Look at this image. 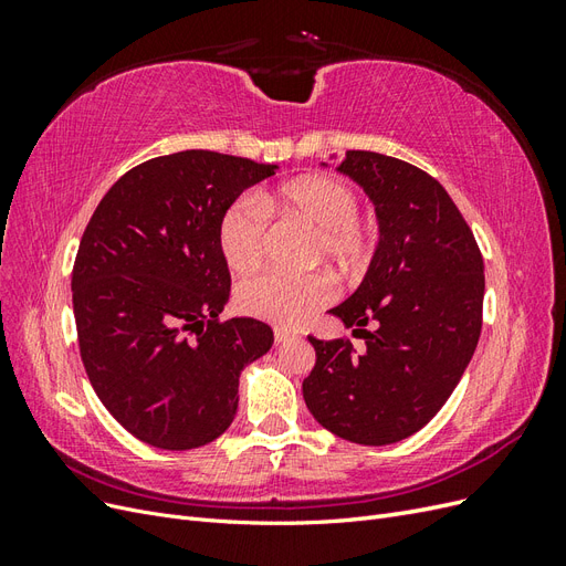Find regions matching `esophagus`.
I'll return each instance as SVG.
<instances>
[{
  "label": "esophagus",
  "instance_id": "obj_1",
  "mask_svg": "<svg viewBox=\"0 0 566 566\" xmlns=\"http://www.w3.org/2000/svg\"><path fill=\"white\" fill-rule=\"evenodd\" d=\"M273 337H276V342H287L290 337H295V333L287 331L285 325H276V328H273Z\"/></svg>",
  "mask_w": 566,
  "mask_h": 566
}]
</instances>
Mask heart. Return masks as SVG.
Wrapping results in <instances>:
<instances>
[{
  "instance_id": "obj_1",
  "label": "heart",
  "mask_w": 566,
  "mask_h": 566,
  "mask_svg": "<svg viewBox=\"0 0 566 566\" xmlns=\"http://www.w3.org/2000/svg\"><path fill=\"white\" fill-rule=\"evenodd\" d=\"M356 212L358 193L349 181L333 175H310L283 184L276 193H256L231 202L219 219L217 243L231 271L250 273L264 256L266 214L293 217L314 229L306 262L331 260L345 269H358L370 262L378 245V229ZM333 295L335 281L325 271L302 276L269 271L241 283L235 297L250 316L295 325L328 304Z\"/></svg>"
}]
</instances>
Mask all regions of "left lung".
<instances>
[{
  "instance_id": "left-lung-1",
  "label": "left lung",
  "mask_w": 566,
  "mask_h": 566,
  "mask_svg": "<svg viewBox=\"0 0 566 566\" xmlns=\"http://www.w3.org/2000/svg\"><path fill=\"white\" fill-rule=\"evenodd\" d=\"M337 169L364 186L380 221L364 283L331 310L366 349L310 335L316 364L302 394L328 432L385 447L422 430L465 373L482 333L484 260L447 188L420 167L347 150Z\"/></svg>"
}]
</instances>
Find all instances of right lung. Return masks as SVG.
Returning a JSON list of instances; mask_svg holds the SVG:
<instances>
[{"instance_id": "1", "label": "right lung", "mask_w": 566, "mask_h": 566, "mask_svg": "<svg viewBox=\"0 0 566 566\" xmlns=\"http://www.w3.org/2000/svg\"><path fill=\"white\" fill-rule=\"evenodd\" d=\"M276 165L181 150L119 177L82 233L73 310L84 370L129 434L188 451L229 430L238 375L266 354L256 318L221 321L231 273L217 227Z\"/></svg>"}]
</instances>
